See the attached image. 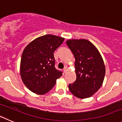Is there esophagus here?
<instances>
[{
	"mask_svg": "<svg viewBox=\"0 0 122 122\" xmlns=\"http://www.w3.org/2000/svg\"><path fill=\"white\" fill-rule=\"evenodd\" d=\"M66 71H67V68H66V67H65L64 68H63V72L65 73L66 72Z\"/></svg>",
	"mask_w": 122,
	"mask_h": 122,
	"instance_id": "1",
	"label": "esophagus"
}]
</instances>
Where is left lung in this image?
<instances>
[{
	"label": "left lung",
	"mask_w": 122,
	"mask_h": 122,
	"mask_svg": "<svg viewBox=\"0 0 122 122\" xmlns=\"http://www.w3.org/2000/svg\"><path fill=\"white\" fill-rule=\"evenodd\" d=\"M75 58L76 79L70 84L71 93L81 99L93 95L103 84L106 68L103 58L95 46L85 39L66 41Z\"/></svg>",
	"instance_id": "8db88e82"
}]
</instances>
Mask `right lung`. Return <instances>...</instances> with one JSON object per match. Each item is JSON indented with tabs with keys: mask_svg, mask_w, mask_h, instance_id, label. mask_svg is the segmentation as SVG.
<instances>
[{
	"mask_svg": "<svg viewBox=\"0 0 122 122\" xmlns=\"http://www.w3.org/2000/svg\"><path fill=\"white\" fill-rule=\"evenodd\" d=\"M64 39L56 35H45L33 40L24 49L20 74L25 86L33 93H48L62 75L54 66V52Z\"/></svg>",
	"mask_w": 122,
	"mask_h": 122,
	"instance_id": "add662e5",
	"label": "right lung"
}]
</instances>
